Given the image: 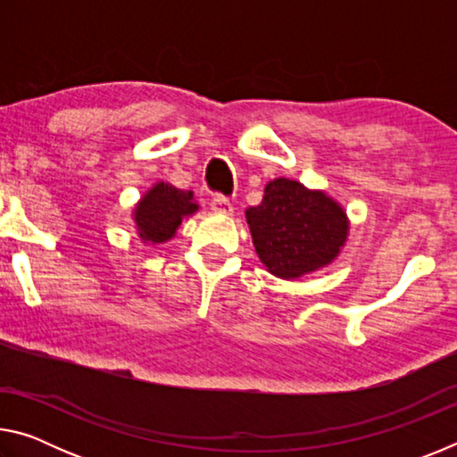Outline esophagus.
Returning <instances> with one entry per match:
<instances>
[{
    "label": "esophagus",
    "instance_id": "34e87169",
    "mask_svg": "<svg viewBox=\"0 0 457 457\" xmlns=\"http://www.w3.org/2000/svg\"><path fill=\"white\" fill-rule=\"evenodd\" d=\"M212 210L231 215L234 213V205H231V201L226 197H215V199H212Z\"/></svg>",
    "mask_w": 457,
    "mask_h": 457
}]
</instances>
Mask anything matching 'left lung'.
<instances>
[{
	"label": "left lung",
	"mask_w": 457,
	"mask_h": 457,
	"mask_svg": "<svg viewBox=\"0 0 457 457\" xmlns=\"http://www.w3.org/2000/svg\"><path fill=\"white\" fill-rule=\"evenodd\" d=\"M262 264L278 278H300L328 266L349 236V218L324 191L294 179L266 185L264 199L245 210Z\"/></svg>",
	"instance_id": "8db88e82"
}]
</instances>
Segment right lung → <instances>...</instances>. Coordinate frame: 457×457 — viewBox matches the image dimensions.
Segmentation results:
<instances>
[{
    "instance_id": "right-lung-1",
    "label": "right lung",
    "mask_w": 457,
    "mask_h": 457,
    "mask_svg": "<svg viewBox=\"0 0 457 457\" xmlns=\"http://www.w3.org/2000/svg\"><path fill=\"white\" fill-rule=\"evenodd\" d=\"M199 210L191 191L173 187L171 183L159 181L145 193L135 207V223L138 237L145 244H163L177 234L185 218Z\"/></svg>"
}]
</instances>
